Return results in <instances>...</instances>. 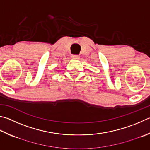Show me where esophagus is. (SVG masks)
Masks as SVG:
<instances>
[{
	"mask_svg": "<svg viewBox=\"0 0 150 150\" xmlns=\"http://www.w3.org/2000/svg\"><path fill=\"white\" fill-rule=\"evenodd\" d=\"M71 57H72L73 59H79V58H80V56H78V55H73Z\"/></svg>",
	"mask_w": 150,
	"mask_h": 150,
	"instance_id": "1",
	"label": "esophagus"
}]
</instances>
